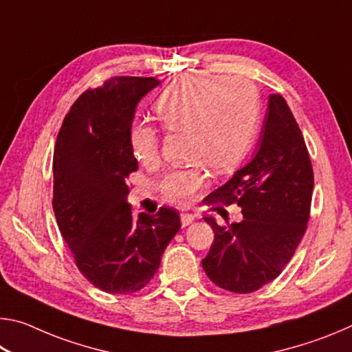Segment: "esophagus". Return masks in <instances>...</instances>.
Wrapping results in <instances>:
<instances>
[{
  "label": "esophagus",
  "instance_id": "1",
  "mask_svg": "<svg viewBox=\"0 0 352 352\" xmlns=\"http://www.w3.org/2000/svg\"><path fill=\"white\" fill-rule=\"evenodd\" d=\"M180 219H182V226H188V225H190L195 220V217L192 216V214H189V212H182L180 214Z\"/></svg>",
  "mask_w": 352,
  "mask_h": 352
}]
</instances>
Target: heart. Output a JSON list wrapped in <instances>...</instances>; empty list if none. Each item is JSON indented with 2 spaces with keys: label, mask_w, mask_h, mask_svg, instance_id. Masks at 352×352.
<instances>
[{
  "label": "heart",
  "mask_w": 352,
  "mask_h": 352,
  "mask_svg": "<svg viewBox=\"0 0 352 352\" xmlns=\"http://www.w3.org/2000/svg\"><path fill=\"white\" fill-rule=\"evenodd\" d=\"M155 113L169 132L189 133L190 169H175L160 180L168 200L188 205L204 186L201 163L217 172L234 169L248 153L259 124V98L242 79L214 76H183L155 100ZM130 146L141 164L158 160L160 138L151 124L135 121Z\"/></svg>",
  "instance_id": "heart-1"
}]
</instances>
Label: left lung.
<instances>
[{"label":"left lung","mask_w":352,"mask_h":352,"mask_svg":"<svg viewBox=\"0 0 352 352\" xmlns=\"http://www.w3.org/2000/svg\"><path fill=\"white\" fill-rule=\"evenodd\" d=\"M314 192V170L305 138L281 94H270L258 147L250 162L208 195V205L236 204L242 220L214 231L201 261L211 281L250 294L281 275L305 236Z\"/></svg>","instance_id":"1"}]
</instances>
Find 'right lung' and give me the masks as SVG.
I'll return each mask as SVG.
<instances>
[{"label": "right lung", "instance_id": "obj_1", "mask_svg": "<svg viewBox=\"0 0 352 352\" xmlns=\"http://www.w3.org/2000/svg\"><path fill=\"white\" fill-rule=\"evenodd\" d=\"M158 85L153 77H113L77 98L57 135L52 208L58 230L82 275L107 294L146 287L182 226L175 210L135 219L127 204V178L138 169L130 127L136 105Z\"/></svg>", "mask_w": 352, "mask_h": 352}]
</instances>
